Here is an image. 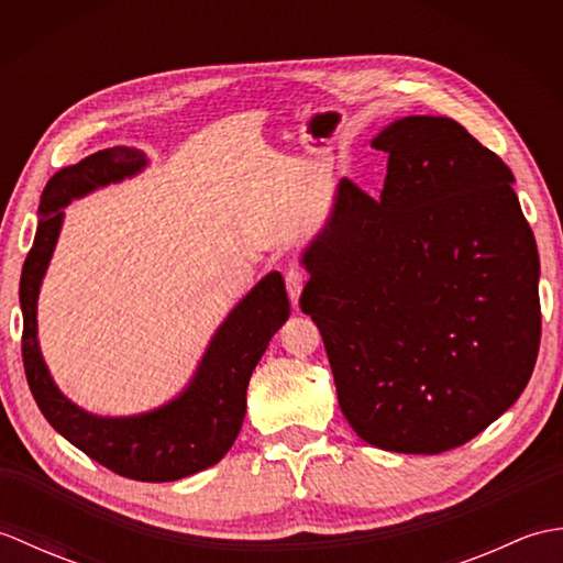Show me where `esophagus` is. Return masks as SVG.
Masks as SVG:
<instances>
[{
  "mask_svg": "<svg viewBox=\"0 0 563 563\" xmlns=\"http://www.w3.org/2000/svg\"><path fill=\"white\" fill-rule=\"evenodd\" d=\"M305 280H307V275L302 273V268L290 266L288 271H285V288H288V295H290L292 305H297V300H300V292L305 288Z\"/></svg>",
  "mask_w": 563,
  "mask_h": 563,
  "instance_id": "1",
  "label": "esophagus"
}]
</instances>
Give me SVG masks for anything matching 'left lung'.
I'll use <instances>...</instances> for the list:
<instances>
[{
    "label": "left lung",
    "instance_id": "8db88e82",
    "mask_svg": "<svg viewBox=\"0 0 563 563\" xmlns=\"http://www.w3.org/2000/svg\"><path fill=\"white\" fill-rule=\"evenodd\" d=\"M369 198L341 178L305 249L300 297L365 442L440 454L492 426L528 387L540 351V256L512 172L442 115H406Z\"/></svg>",
    "mask_w": 563,
    "mask_h": 563
}]
</instances>
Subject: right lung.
I'll return each instance as SVG.
<instances>
[{"instance_id":"right-lung-1","label":"right lung","mask_w":563,"mask_h":563,"mask_svg":"<svg viewBox=\"0 0 563 563\" xmlns=\"http://www.w3.org/2000/svg\"><path fill=\"white\" fill-rule=\"evenodd\" d=\"M147 166L135 147L101 150L59 169L41 196V220L23 263L19 302L23 312L21 355L35 404L59 435L91 460L135 482H176L218 464L242 430L251 373L268 341L290 317L278 271L261 278L214 331L188 387L147 413L106 418L71 404L57 389L38 349V292L71 200L118 184Z\"/></svg>"}]
</instances>
